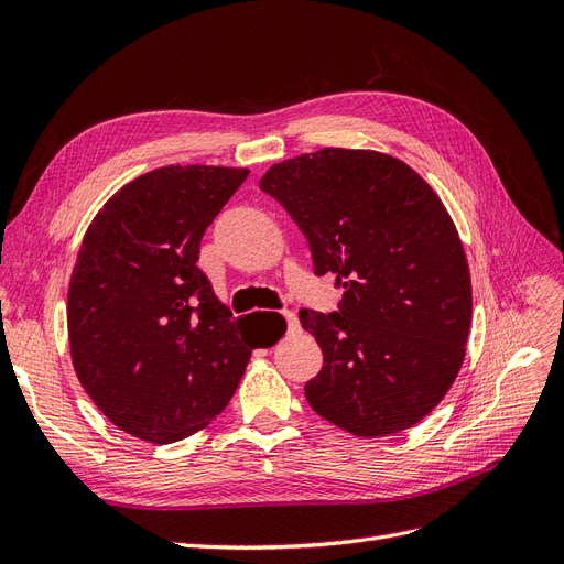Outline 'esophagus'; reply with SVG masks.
<instances>
[{
  "label": "esophagus",
  "instance_id": "1",
  "mask_svg": "<svg viewBox=\"0 0 564 564\" xmlns=\"http://www.w3.org/2000/svg\"><path fill=\"white\" fill-rule=\"evenodd\" d=\"M282 317H284V322H286V332H296V329H299V317H296V313L282 311Z\"/></svg>",
  "mask_w": 564,
  "mask_h": 564
}]
</instances>
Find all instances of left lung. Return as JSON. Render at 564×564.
<instances>
[{"label": "left lung", "mask_w": 564, "mask_h": 564, "mask_svg": "<svg viewBox=\"0 0 564 564\" xmlns=\"http://www.w3.org/2000/svg\"><path fill=\"white\" fill-rule=\"evenodd\" d=\"M259 185L305 235L315 275L344 289L334 313H299L324 355L305 400L360 437L412 429L452 388L473 315L445 204L414 169L373 150L284 160Z\"/></svg>", "instance_id": "1"}]
</instances>
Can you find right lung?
<instances>
[{"mask_svg": "<svg viewBox=\"0 0 564 564\" xmlns=\"http://www.w3.org/2000/svg\"><path fill=\"white\" fill-rule=\"evenodd\" d=\"M247 176L155 169L124 185L84 235L67 292L73 365L129 435L169 445L202 431L230 402L251 350L275 344L245 334L197 268L204 230Z\"/></svg>", "mask_w": 564, "mask_h": 564, "instance_id": "right-lung-1", "label": "right lung"}]
</instances>
